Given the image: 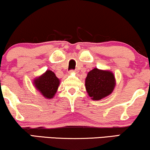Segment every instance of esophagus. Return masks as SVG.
I'll return each mask as SVG.
<instances>
[{
    "label": "esophagus",
    "instance_id": "esophagus-1",
    "mask_svg": "<svg viewBox=\"0 0 150 150\" xmlns=\"http://www.w3.org/2000/svg\"><path fill=\"white\" fill-rule=\"evenodd\" d=\"M76 70H70V71H69V73L70 74H72V73H76Z\"/></svg>",
    "mask_w": 150,
    "mask_h": 150
}]
</instances>
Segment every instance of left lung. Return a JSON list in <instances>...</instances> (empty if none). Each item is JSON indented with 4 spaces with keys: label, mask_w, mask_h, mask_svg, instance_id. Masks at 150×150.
<instances>
[{
    "label": "left lung",
    "mask_w": 150,
    "mask_h": 150,
    "mask_svg": "<svg viewBox=\"0 0 150 150\" xmlns=\"http://www.w3.org/2000/svg\"><path fill=\"white\" fill-rule=\"evenodd\" d=\"M86 88L92 100H100L110 95L115 86V79L111 71L97 68L88 73L86 79Z\"/></svg>",
    "instance_id": "1"
}]
</instances>
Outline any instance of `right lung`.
Returning <instances> with one entry per match:
<instances>
[{"mask_svg":"<svg viewBox=\"0 0 150 150\" xmlns=\"http://www.w3.org/2000/svg\"><path fill=\"white\" fill-rule=\"evenodd\" d=\"M33 84L38 91L47 99H52L58 90L60 80L51 70H47L42 76L33 81Z\"/></svg>","mask_w":150,"mask_h":150,"instance_id":"add662e5","label":"right lung"}]
</instances>
